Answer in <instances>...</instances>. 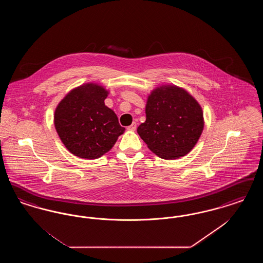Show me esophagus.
Returning <instances> with one entry per match:
<instances>
[{
	"instance_id": "34e87169",
	"label": "esophagus",
	"mask_w": 263,
	"mask_h": 263,
	"mask_svg": "<svg viewBox=\"0 0 263 263\" xmlns=\"http://www.w3.org/2000/svg\"><path fill=\"white\" fill-rule=\"evenodd\" d=\"M136 128H137V124H136V122H133L131 125L129 126L127 129L128 130H130V131H135L136 130Z\"/></svg>"
}]
</instances>
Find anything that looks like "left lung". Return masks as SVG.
<instances>
[{"label": "left lung", "instance_id": "1", "mask_svg": "<svg viewBox=\"0 0 263 263\" xmlns=\"http://www.w3.org/2000/svg\"><path fill=\"white\" fill-rule=\"evenodd\" d=\"M146 121L137 132L148 148L164 160L184 157L194 148L204 129L199 102L175 85L154 88L146 103Z\"/></svg>", "mask_w": 263, "mask_h": 263}]
</instances>
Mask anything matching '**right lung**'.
Listing matches in <instances>:
<instances>
[{
	"mask_svg": "<svg viewBox=\"0 0 263 263\" xmlns=\"http://www.w3.org/2000/svg\"><path fill=\"white\" fill-rule=\"evenodd\" d=\"M109 91L96 83L70 90L57 105L54 125L64 146L78 158L95 160L111 150L125 131L104 103Z\"/></svg>",
	"mask_w": 263,
	"mask_h": 263,
	"instance_id": "add662e5",
	"label": "right lung"
}]
</instances>
